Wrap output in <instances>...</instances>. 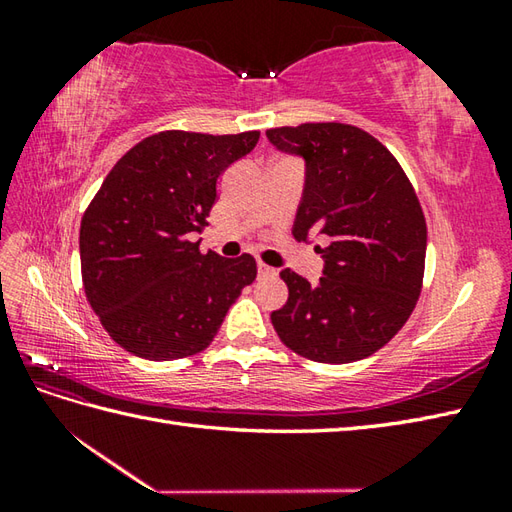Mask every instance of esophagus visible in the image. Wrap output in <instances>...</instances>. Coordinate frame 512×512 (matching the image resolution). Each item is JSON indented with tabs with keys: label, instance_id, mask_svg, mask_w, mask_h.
<instances>
[{
	"label": "esophagus",
	"instance_id": "34e87169",
	"mask_svg": "<svg viewBox=\"0 0 512 512\" xmlns=\"http://www.w3.org/2000/svg\"><path fill=\"white\" fill-rule=\"evenodd\" d=\"M257 273L262 275V277H273L277 270L275 268H270V266H266V264H262V262H257Z\"/></svg>",
	"mask_w": 512,
	"mask_h": 512
}]
</instances>
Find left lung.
I'll return each instance as SVG.
<instances>
[{"label": "left lung", "mask_w": 512, "mask_h": 512, "mask_svg": "<svg viewBox=\"0 0 512 512\" xmlns=\"http://www.w3.org/2000/svg\"><path fill=\"white\" fill-rule=\"evenodd\" d=\"M268 143L303 160L295 239L317 246L323 277L281 270L288 301L270 314L292 352L319 363H354L394 339L420 297L427 224L396 158L352 125L268 129Z\"/></svg>", "instance_id": "1"}]
</instances>
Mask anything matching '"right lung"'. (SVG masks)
<instances>
[{
	"mask_svg": "<svg viewBox=\"0 0 512 512\" xmlns=\"http://www.w3.org/2000/svg\"><path fill=\"white\" fill-rule=\"evenodd\" d=\"M259 132H160L107 173L79 233L85 295L112 339L140 358L204 350L253 284L255 259L200 253L217 178L255 149Z\"/></svg>",
	"mask_w": 512,
	"mask_h": 512,
	"instance_id": "add662e5",
	"label": "right lung"
}]
</instances>
